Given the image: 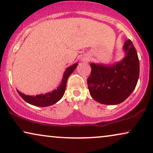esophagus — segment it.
<instances>
[{"mask_svg":"<svg viewBox=\"0 0 153 153\" xmlns=\"http://www.w3.org/2000/svg\"><path fill=\"white\" fill-rule=\"evenodd\" d=\"M81 60H82L83 62H89L90 60H91V57L88 55H85Z\"/></svg>","mask_w":153,"mask_h":153,"instance_id":"obj_1","label":"esophagus"}]
</instances>
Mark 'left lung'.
Wrapping results in <instances>:
<instances>
[{"instance_id":"obj_1","label":"left lung","mask_w":153,"mask_h":153,"mask_svg":"<svg viewBox=\"0 0 153 153\" xmlns=\"http://www.w3.org/2000/svg\"><path fill=\"white\" fill-rule=\"evenodd\" d=\"M125 56L114 64L91 63L88 86L91 97L100 104L116 105L131 95L139 76V60L130 39L123 47Z\"/></svg>"}]
</instances>
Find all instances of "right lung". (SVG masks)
I'll return each mask as SVG.
<instances>
[{
  "label": "right lung",
  "mask_w": 153,
  "mask_h": 153,
  "mask_svg": "<svg viewBox=\"0 0 153 153\" xmlns=\"http://www.w3.org/2000/svg\"><path fill=\"white\" fill-rule=\"evenodd\" d=\"M77 65H78V63H74L66 69V70L64 72L61 83H60L59 86L56 89L53 90V91L45 94H39V95H25V94L19 91L17 89H16V91H17L19 95L23 98V100H24L27 103L32 104L33 106L45 107V106L53 105L62 97L65 91L66 83L68 77L74 72Z\"/></svg>",
  "instance_id": "1"
}]
</instances>
